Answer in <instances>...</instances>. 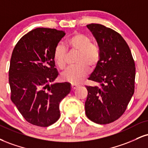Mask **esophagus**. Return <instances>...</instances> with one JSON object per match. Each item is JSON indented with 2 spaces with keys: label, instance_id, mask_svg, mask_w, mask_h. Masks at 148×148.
<instances>
[{
  "label": "esophagus",
  "instance_id": "obj_1",
  "mask_svg": "<svg viewBox=\"0 0 148 148\" xmlns=\"http://www.w3.org/2000/svg\"><path fill=\"white\" fill-rule=\"evenodd\" d=\"M78 86H79V85H76V84H72V85H71V87H72V90H74L76 88H77Z\"/></svg>",
  "mask_w": 148,
  "mask_h": 148
}]
</instances>
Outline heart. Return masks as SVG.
<instances>
[{
  "instance_id": "1",
  "label": "heart",
  "mask_w": 148,
  "mask_h": 148,
  "mask_svg": "<svg viewBox=\"0 0 148 148\" xmlns=\"http://www.w3.org/2000/svg\"><path fill=\"white\" fill-rule=\"evenodd\" d=\"M65 45L72 51H77L76 58L77 65L69 67L61 75L64 81L72 84H77L88 74V66L94 67L97 65L100 57L99 47L95 44L91 43L89 37L80 33H74L67 38ZM62 44H58L54 51V59L57 66L64 69L66 65L67 49Z\"/></svg>"
}]
</instances>
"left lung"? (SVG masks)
I'll return each mask as SVG.
<instances>
[{"mask_svg":"<svg viewBox=\"0 0 148 148\" xmlns=\"http://www.w3.org/2000/svg\"><path fill=\"white\" fill-rule=\"evenodd\" d=\"M97 40L100 58L88 78L99 83L86 86L85 114L98 124H108L121 116L134 92L135 64L129 46L114 30L101 24L88 25Z\"/></svg>","mask_w":148,"mask_h":148,"instance_id":"left-lung-1","label":"left lung"}]
</instances>
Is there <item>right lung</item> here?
Masks as SVG:
<instances>
[{
	"label": "right lung",
	"mask_w": 148,
	"mask_h": 148,
	"mask_svg": "<svg viewBox=\"0 0 148 148\" xmlns=\"http://www.w3.org/2000/svg\"><path fill=\"white\" fill-rule=\"evenodd\" d=\"M65 33L36 28L21 38L10 60L9 83L12 101L25 119L47 127L60 117L59 103L71 91V84L53 83L58 75L54 59L56 46Z\"/></svg>",
	"instance_id": "obj_1"
}]
</instances>
